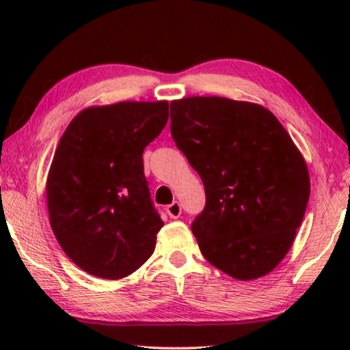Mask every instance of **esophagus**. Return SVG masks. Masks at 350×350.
<instances>
[{"label": "esophagus", "mask_w": 350, "mask_h": 350, "mask_svg": "<svg viewBox=\"0 0 350 350\" xmlns=\"http://www.w3.org/2000/svg\"><path fill=\"white\" fill-rule=\"evenodd\" d=\"M167 213H168L170 217L177 219V217H179V216L182 215V205H180L179 202L170 204V205L167 206Z\"/></svg>", "instance_id": "obj_1"}]
</instances>
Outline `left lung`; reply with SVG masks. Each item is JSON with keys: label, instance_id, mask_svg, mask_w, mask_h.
<instances>
[{"label": "left lung", "instance_id": "8db88e82", "mask_svg": "<svg viewBox=\"0 0 350 350\" xmlns=\"http://www.w3.org/2000/svg\"><path fill=\"white\" fill-rule=\"evenodd\" d=\"M171 135L205 187L191 230L204 258L241 281L270 273L293 244L309 171L280 120L224 97L174 100Z\"/></svg>", "mask_w": 350, "mask_h": 350}]
</instances>
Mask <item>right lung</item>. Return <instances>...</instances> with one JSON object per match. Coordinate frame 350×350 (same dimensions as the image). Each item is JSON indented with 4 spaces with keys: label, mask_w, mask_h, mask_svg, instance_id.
I'll return each instance as SVG.
<instances>
[{
    "label": "right lung",
    "mask_w": 350,
    "mask_h": 350,
    "mask_svg": "<svg viewBox=\"0 0 350 350\" xmlns=\"http://www.w3.org/2000/svg\"><path fill=\"white\" fill-rule=\"evenodd\" d=\"M168 102L92 106L69 123L46 183L51 227L81 270L120 280L151 256L163 227L144 173Z\"/></svg>",
    "instance_id": "1"
}]
</instances>
